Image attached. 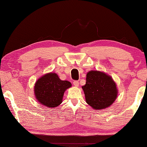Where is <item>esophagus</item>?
Instances as JSON below:
<instances>
[{"mask_svg":"<svg viewBox=\"0 0 147 147\" xmlns=\"http://www.w3.org/2000/svg\"><path fill=\"white\" fill-rule=\"evenodd\" d=\"M73 84L75 87H78L79 86V82L78 81H74L73 82Z\"/></svg>","mask_w":147,"mask_h":147,"instance_id":"34e87169","label":"esophagus"}]
</instances>
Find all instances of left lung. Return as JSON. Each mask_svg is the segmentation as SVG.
I'll use <instances>...</instances> for the list:
<instances>
[{
    "mask_svg": "<svg viewBox=\"0 0 147 147\" xmlns=\"http://www.w3.org/2000/svg\"><path fill=\"white\" fill-rule=\"evenodd\" d=\"M82 88L86 102L95 110L109 108L118 95L115 81L102 71H89L86 74V85Z\"/></svg>",
    "mask_w": 147,
    "mask_h": 147,
    "instance_id": "1",
    "label": "left lung"
}]
</instances>
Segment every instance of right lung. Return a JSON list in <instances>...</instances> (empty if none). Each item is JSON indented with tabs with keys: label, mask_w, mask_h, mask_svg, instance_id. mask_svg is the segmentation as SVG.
I'll return each instance as SVG.
<instances>
[{
	"label": "right lung",
	"mask_w": 147,
	"mask_h": 147,
	"mask_svg": "<svg viewBox=\"0 0 147 147\" xmlns=\"http://www.w3.org/2000/svg\"><path fill=\"white\" fill-rule=\"evenodd\" d=\"M72 84L67 80H61L55 73H49L41 76L34 85V95L41 105L54 108L60 105L65 91Z\"/></svg>",
	"instance_id": "1"
}]
</instances>
